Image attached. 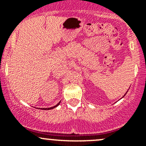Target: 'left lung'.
Returning <instances> with one entry per match:
<instances>
[{
    "label": "left lung",
    "mask_w": 146,
    "mask_h": 146,
    "mask_svg": "<svg viewBox=\"0 0 146 146\" xmlns=\"http://www.w3.org/2000/svg\"><path fill=\"white\" fill-rule=\"evenodd\" d=\"M125 95H126V94H125Z\"/></svg>",
    "instance_id": "1"
}]
</instances>
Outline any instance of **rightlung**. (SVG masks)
I'll return each mask as SVG.
<instances>
[{
    "label": "right lung",
    "mask_w": 146,
    "mask_h": 146,
    "mask_svg": "<svg viewBox=\"0 0 146 146\" xmlns=\"http://www.w3.org/2000/svg\"><path fill=\"white\" fill-rule=\"evenodd\" d=\"M60 102H58V104H56V105L54 106V107H49V108H41V109H42V110H52V109L55 108V107H56L57 106H58V105H59Z\"/></svg>",
    "instance_id": "right-lung-1"
}]
</instances>
